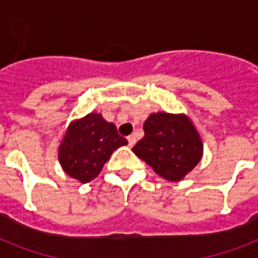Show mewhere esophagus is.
Segmentation results:
<instances>
[{"instance_id": "obj_1", "label": "esophagus", "mask_w": 258, "mask_h": 258, "mask_svg": "<svg viewBox=\"0 0 258 258\" xmlns=\"http://www.w3.org/2000/svg\"><path fill=\"white\" fill-rule=\"evenodd\" d=\"M127 141H128L130 147H133V146L137 143V137H135V135H130V137L127 138Z\"/></svg>"}]
</instances>
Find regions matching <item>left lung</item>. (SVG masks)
<instances>
[{"label": "left lung", "instance_id": "8db88e82", "mask_svg": "<svg viewBox=\"0 0 258 258\" xmlns=\"http://www.w3.org/2000/svg\"><path fill=\"white\" fill-rule=\"evenodd\" d=\"M145 137L133 151L167 180H180L202 158V142L183 115L158 112L143 124Z\"/></svg>", "mask_w": 258, "mask_h": 258}]
</instances>
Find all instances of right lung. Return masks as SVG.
<instances>
[{
    "mask_svg": "<svg viewBox=\"0 0 258 258\" xmlns=\"http://www.w3.org/2000/svg\"><path fill=\"white\" fill-rule=\"evenodd\" d=\"M127 139L117 134L113 123L99 113H89L70 125L58 149V161L64 171L87 183L99 175L104 163Z\"/></svg>",
    "mask_w": 258,
    "mask_h": 258,
    "instance_id": "obj_1",
    "label": "right lung"
}]
</instances>
